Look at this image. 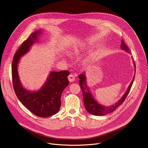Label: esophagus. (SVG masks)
<instances>
[{"mask_svg": "<svg viewBox=\"0 0 148 148\" xmlns=\"http://www.w3.org/2000/svg\"><path fill=\"white\" fill-rule=\"evenodd\" d=\"M68 80L70 82H73L75 80V77L73 74H70L69 76H68Z\"/></svg>", "mask_w": 148, "mask_h": 148, "instance_id": "obj_1", "label": "esophagus"}]
</instances>
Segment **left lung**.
Here are the masks:
<instances>
[{
    "label": "left lung",
    "mask_w": 148,
    "mask_h": 148,
    "mask_svg": "<svg viewBox=\"0 0 148 148\" xmlns=\"http://www.w3.org/2000/svg\"><path fill=\"white\" fill-rule=\"evenodd\" d=\"M120 48L123 50L125 51L127 53H130L129 49L127 47V45L125 44V42H124L123 40H122L121 42ZM133 62L134 68H135L134 69H135H135H136L135 65L133 60ZM78 77L79 78V84L80 85L81 90L83 92L84 104L86 110L92 115H94L95 116H102V115L108 114L109 113H112L116 110V109L118 106H119L120 105H121L123 103L124 101L125 100L131 89V87L133 84V80L135 77V75L133 77V80H132L130 84L129 85L127 91L122 96V97L115 104L110 106H105L100 104L97 101V100L94 98L89 86L87 85L86 77L84 71H83L81 74H80L78 76Z\"/></svg>",
    "instance_id": "obj_1"
}]
</instances>
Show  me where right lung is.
Returning <instances> with one entry per match:
<instances>
[{
    "label": "right lung",
    "mask_w": 148,
    "mask_h": 148,
    "mask_svg": "<svg viewBox=\"0 0 148 148\" xmlns=\"http://www.w3.org/2000/svg\"><path fill=\"white\" fill-rule=\"evenodd\" d=\"M42 30L32 33L22 43L14 55L12 74L14 91L22 104L35 115L46 118L58 112L61 106L60 97L64 89L69 85L68 71H50L46 82L38 90H30L21 84L18 73V64L21 58L31 49L33 45L38 42Z\"/></svg>",
    "instance_id": "1"
}]
</instances>
